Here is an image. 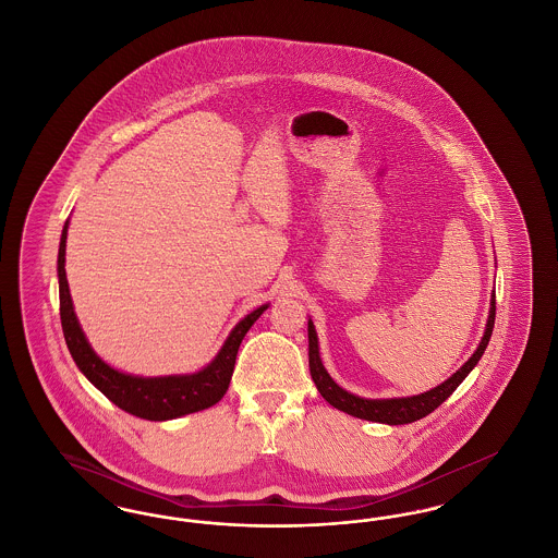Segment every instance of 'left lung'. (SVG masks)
I'll return each instance as SVG.
<instances>
[{
  "mask_svg": "<svg viewBox=\"0 0 558 558\" xmlns=\"http://www.w3.org/2000/svg\"><path fill=\"white\" fill-rule=\"evenodd\" d=\"M494 319H496V294H492V307H489V318L485 326V335L478 343L477 351L471 355V360L460 368L453 372L446 383H441L439 387L414 396V398L399 399H364L357 396L347 393L345 389H341L330 374L324 371L322 360H319L318 337H316V328L312 324V319L307 322V335H310V372L312 378L318 387L322 398L326 399L330 405H335L337 410H343L347 414L355 416V418H364L372 423H385V425H408L414 421L425 418L426 414H430L435 408H439L446 399L450 398L456 391V387L469 376V372L477 366L485 347L492 339V330H494Z\"/></svg>",
  "mask_w": 558,
  "mask_h": 558,
  "instance_id": "obj_1",
  "label": "left lung"
}]
</instances>
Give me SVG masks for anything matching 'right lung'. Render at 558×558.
<instances>
[{
	"label": "right lung",
	"mask_w": 558,
	"mask_h": 558,
	"mask_svg": "<svg viewBox=\"0 0 558 558\" xmlns=\"http://www.w3.org/2000/svg\"><path fill=\"white\" fill-rule=\"evenodd\" d=\"M66 228L62 230L60 248H58V284H60V322L66 347L80 366V371L107 396L114 405L130 412L144 421H171L184 414H192L205 408H211L226 396L230 378L236 364L240 343L248 328L255 324L267 310V305L257 307L236 328L230 332L228 341L217 353V357L205 371L187 376H160V378H142L110 368L87 343L81 330L77 316L73 312V301L64 271V246H66Z\"/></svg>",
	"instance_id": "add662e5"
}]
</instances>
